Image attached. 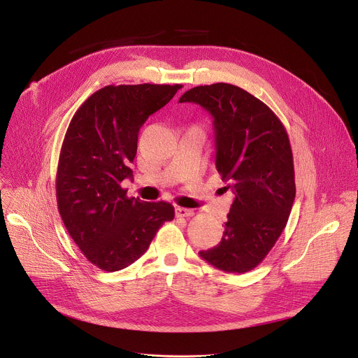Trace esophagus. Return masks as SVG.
<instances>
[{
	"label": "esophagus",
	"instance_id": "1",
	"mask_svg": "<svg viewBox=\"0 0 358 358\" xmlns=\"http://www.w3.org/2000/svg\"><path fill=\"white\" fill-rule=\"evenodd\" d=\"M176 215L177 217H181V218H184V217H194L195 215V213L192 211V210H188V208H182V207H177L176 208Z\"/></svg>",
	"mask_w": 358,
	"mask_h": 358
}]
</instances>
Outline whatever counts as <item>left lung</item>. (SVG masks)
<instances>
[{"label":"left lung","instance_id":"1","mask_svg":"<svg viewBox=\"0 0 358 358\" xmlns=\"http://www.w3.org/2000/svg\"><path fill=\"white\" fill-rule=\"evenodd\" d=\"M192 101L214 119L215 166L235 194L221 242L199 252L228 273L257 268L283 232L296 195L293 155L279 117L258 97L229 83L196 86Z\"/></svg>","mask_w":358,"mask_h":358}]
</instances>
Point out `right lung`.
Listing matches in <instances>:
<instances>
[{
    "instance_id": "right-lung-1",
    "label": "right lung",
    "mask_w": 358,
    "mask_h": 358,
    "mask_svg": "<svg viewBox=\"0 0 358 358\" xmlns=\"http://www.w3.org/2000/svg\"><path fill=\"white\" fill-rule=\"evenodd\" d=\"M181 85H109L89 96L66 130L57 173L61 218L82 253L101 271L136 262L159 228L174 220L169 202L129 198L138 130Z\"/></svg>"
}]
</instances>
